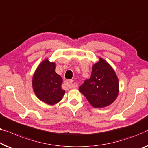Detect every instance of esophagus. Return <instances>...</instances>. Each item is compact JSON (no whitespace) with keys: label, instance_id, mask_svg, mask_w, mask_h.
<instances>
[{"label":"esophagus","instance_id":"esophagus-1","mask_svg":"<svg viewBox=\"0 0 148 148\" xmlns=\"http://www.w3.org/2000/svg\"><path fill=\"white\" fill-rule=\"evenodd\" d=\"M72 82L73 81L71 80H67L64 82V84L68 88H72Z\"/></svg>","mask_w":148,"mask_h":148}]
</instances>
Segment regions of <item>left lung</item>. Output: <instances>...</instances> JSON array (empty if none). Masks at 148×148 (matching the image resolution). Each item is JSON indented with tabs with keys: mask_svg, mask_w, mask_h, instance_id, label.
Here are the masks:
<instances>
[{
	"mask_svg": "<svg viewBox=\"0 0 148 148\" xmlns=\"http://www.w3.org/2000/svg\"><path fill=\"white\" fill-rule=\"evenodd\" d=\"M79 90L94 108H103L114 102L119 92L115 72L102 58L92 67L90 79L84 81Z\"/></svg>",
	"mask_w": 148,
	"mask_h": 148,
	"instance_id": "1",
	"label": "left lung"
}]
</instances>
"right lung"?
Wrapping results in <instances>:
<instances>
[{"label":"right lung","instance_id":"1","mask_svg":"<svg viewBox=\"0 0 148 148\" xmlns=\"http://www.w3.org/2000/svg\"><path fill=\"white\" fill-rule=\"evenodd\" d=\"M55 69L56 64L46 59L39 65L32 79L35 94L40 100L50 105L60 102L65 94L61 88L62 79Z\"/></svg>","mask_w":148,"mask_h":148}]
</instances>
